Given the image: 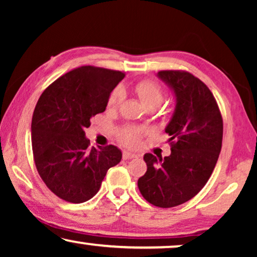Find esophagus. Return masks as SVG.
I'll return each mask as SVG.
<instances>
[{
    "label": "esophagus",
    "instance_id": "1",
    "mask_svg": "<svg viewBox=\"0 0 257 257\" xmlns=\"http://www.w3.org/2000/svg\"><path fill=\"white\" fill-rule=\"evenodd\" d=\"M138 156L135 153H131V152H127V151H125L124 153H122V159L124 160H130V159H135Z\"/></svg>",
    "mask_w": 257,
    "mask_h": 257
}]
</instances>
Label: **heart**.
Returning a JSON list of instances; mask_svg holds the SVG:
<instances>
[{
    "instance_id": "b5f03b06",
    "label": "heart",
    "mask_w": 257,
    "mask_h": 257,
    "mask_svg": "<svg viewBox=\"0 0 257 257\" xmlns=\"http://www.w3.org/2000/svg\"><path fill=\"white\" fill-rule=\"evenodd\" d=\"M135 90L138 94L140 100L146 107L150 106H160L164 100V91L157 82L152 79H143L136 84ZM124 90L120 86L115 87V89L110 93L108 97L107 105L108 107L115 108L122 103L124 100ZM147 133L145 128H138L135 126H127L121 132L119 133V140L127 147H138L142 142V138Z\"/></svg>"
}]
</instances>
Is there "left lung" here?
I'll return each instance as SVG.
<instances>
[{"label":"left lung","mask_w":257,"mask_h":257,"mask_svg":"<svg viewBox=\"0 0 257 257\" xmlns=\"http://www.w3.org/2000/svg\"><path fill=\"white\" fill-rule=\"evenodd\" d=\"M173 90L175 111L165 131L171 156L146 153V173L138 187L144 199L160 208L185 203L198 194L212 175L222 146L223 121L208 86L182 70L158 72Z\"/></svg>","instance_id":"left-lung-1"}]
</instances>
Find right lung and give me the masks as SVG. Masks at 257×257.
<instances>
[{"mask_svg":"<svg viewBox=\"0 0 257 257\" xmlns=\"http://www.w3.org/2000/svg\"><path fill=\"white\" fill-rule=\"evenodd\" d=\"M124 77L117 70L84 65L59 77L41 94L31 121L34 161L58 198L87 201L99 191L108 168L120 163L121 152L113 145L89 149L84 130L105 111L110 93Z\"/></svg>","mask_w":257,"mask_h":257,"instance_id":"right-lung-1","label":"right lung"}]
</instances>
